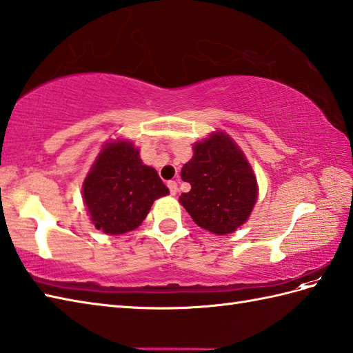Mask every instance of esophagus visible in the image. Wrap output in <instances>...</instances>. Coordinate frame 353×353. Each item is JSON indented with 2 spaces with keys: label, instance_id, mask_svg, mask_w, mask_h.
<instances>
[{
  "label": "esophagus",
  "instance_id": "esophagus-1",
  "mask_svg": "<svg viewBox=\"0 0 353 353\" xmlns=\"http://www.w3.org/2000/svg\"><path fill=\"white\" fill-rule=\"evenodd\" d=\"M167 185H168L170 194H171V195H176V194H177V191H179V188H177V182H176V180H170V182H168Z\"/></svg>",
  "mask_w": 353,
  "mask_h": 353
}]
</instances>
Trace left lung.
<instances>
[{"instance_id":"8db88e82","label":"left lung","mask_w":353,"mask_h":353,"mask_svg":"<svg viewBox=\"0 0 353 353\" xmlns=\"http://www.w3.org/2000/svg\"><path fill=\"white\" fill-rule=\"evenodd\" d=\"M180 176L191 183L180 203L196 225L215 234L233 233L256 204L257 182L250 163L223 132L194 145V157Z\"/></svg>"}]
</instances>
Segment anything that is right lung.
<instances>
[{"mask_svg": "<svg viewBox=\"0 0 353 353\" xmlns=\"http://www.w3.org/2000/svg\"><path fill=\"white\" fill-rule=\"evenodd\" d=\"M84 203L97 230L121 234L145 219L153 201L168 194L157 170L139 159L132 143L106 144L87 176Z\"/></svg>", "mask_w": 353, "mask_h": 353, "instance_id": "obj_1", "label": "right lung"}]
</instances>
